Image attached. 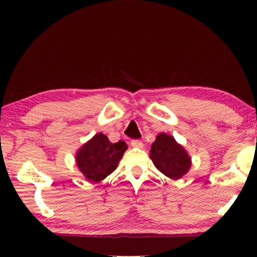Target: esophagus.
Here are the masks:
<instances>
[{
	"instance_id": "esophagus-1",
	"label": "esophagus",
	"mask_w": 257,
	"mask_h": 257,
	"mask_svg": "<svg viewBox=\"0 0 257 257\" xmlns=\"http://www.w3.org/2000/svg\"><path fill=\"white\" fill-rule=\"evenodd\" d=\"M130 145H132L133 147H137V149H142L143 142L138 141V139H134V141H132V143H130Z\"/></svg>"
}]
</instances>
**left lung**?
Listing matches in <instances>:
<instances>
[{
    "instance_id": "1",
    "label": "left lung",
    "mask_w": 257,
    "mask_h": 257,
    "mask_svg": "<svg viewBox=\"0 0 257 257\" xmlns=\"http://www.w3.org/2000/svg\"><path fill=\"white\" fill-rule=\"evenodd\" d=\"M151 159L158 170L172 179H179L190 168V158L175 138L160 134L152 144Z\"/></svg>"
}]
</instances>
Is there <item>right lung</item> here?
<instances>
[{"mask_svg":"<svg viewBox=\"0 0 257 257\" xmlns=\"http://www.w3.org/2000/svg\"><path fill=\"white\" fill-rule=\"evenodd\" d=\"M127 144L112 143L103 134H97L77 153V165L89 181H99L115 170Z\"/></svg>","mask_w":257,"mask_h":257,"instance_id":"1","label":"right lung"}]
</instances>
